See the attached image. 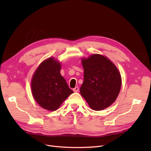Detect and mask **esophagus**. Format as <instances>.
<instances>
[{
  "mask_svg": "<svg viewBox=\"0 0 151 151\" xmlns=\"http://www.w3.org/2000/svg\"><path fill=\"white\" fill-rule=\"evenodd\" d=\"M73 91L75 92H77L78 91H79V88L78 87H75V88L73 89Z\"/></svg>",
  "mask_w": 151,
  "mask_h": 151,
  "instance_id": "34e87169",
  "label": "esophagus"
}]
</instances>
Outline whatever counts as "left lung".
Segmentation results:
<instances>
[{
    "label": "left lung",
    "instance_id": "left-lung-1",
    "mask_svg": "<svg viewBox=\"0 0 151 151\" xmlns=\"http://www.w3.org/2000/svg\"><path fill=\"white\" fill-rule=\"evenodd\" d=\"M84 82L80 88L82 97L95 111L111 105L119 93L122 80L114 63L104 55L94 54L81 59Z\"/></svg>",
    "mask_w": 151,
    "mask_h": 151
}]
</instances>
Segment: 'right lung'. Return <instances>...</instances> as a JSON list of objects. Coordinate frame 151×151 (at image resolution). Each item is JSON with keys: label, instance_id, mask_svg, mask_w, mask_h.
Here are the masks:
<instances>
[{"label": "right lung", "instance_id": "1", "mask_svg": "<svg viewBox=\"0 0 151 151\" xmlns=\"http://www.w3.org/2000/svg\"><path fill=\"white\" fill-rule=\"evenodd\" d=\"M60 64L53 58L47 59L38 67L32 78L31 89L35 100L49 111L57 110L73 93L60 75Z\"/></svg>", "mask_w": 151, "mask_h": 151}]
</instances>
